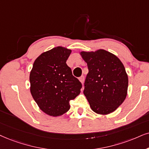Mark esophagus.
Here are the masks:
<instances>
[{"label":"esophagus","instance_id":"34e87169","mask_svg":"<svg viewBox=\"0 0 149 149\" xmlns=\"http://www.w3.org/2000/svg\"><path fill=\"white\" fill-rule=\"evenodd\" d=\"M79 80H80V81L81 83H82V84H83V83H84V77L83 76H81V77H80V78H79Z\"/></svg>","mask_w":149,"mask_h":149}]
</instances>
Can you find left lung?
Listing matches in <instances>:
<instances>
[{
  "mask_svg": "<svg viewBox=\"0 0 149 149\" xmlns=\"http://www.w3.org/2000/svg\"><path fill=\"white\" fill-rule=\"evenodd\" d=\"M88 73L83 93L94 112L107 115L122 104L127 95V73L120 60L104 49L81 52Z\"/></svg>",
  "mask_w": 149,
  "mask_h": 149,
  "instance_id": "1",
  "label": "left lung"
}]
</instances>
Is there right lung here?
Returning a JSON list of instances; mask_svg holds the SVG:
<instances>
[{
    "label": "right lung",
    "instance_id": "right-lung-1",
    "mask_svg": "<svg viewBox=\"0 0 149 149\" xmlns=\"http://www.w3.org/2000/svg\"><path fill=\"white\" fill-rule=\"evenodd\" d=\"M71 50L56 47L41 54L30 72V91L38 106L50 116H60L70 109L69 101L80 94L82 84L66 63Z\"/></svg>",
    "mask_w": 149,
    "mask_h": 149
}]
</instances>
